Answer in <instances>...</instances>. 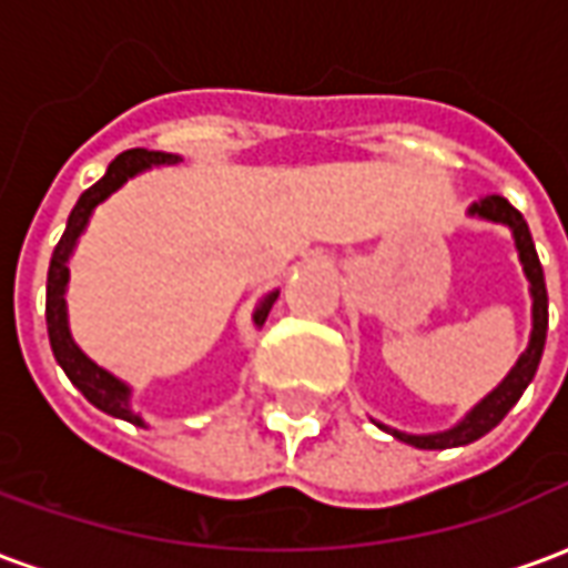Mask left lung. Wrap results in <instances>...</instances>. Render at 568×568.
I'll list each match as a JSON object with an SVG mask.
<instances>
[{"label":"left lung","instance_id":"8db88e82","mask_svg":"<svg viewBox=\"0 0 568 568\" xmlns=\"http://www.w3.org/2000/svg\"><path fill=\"white\" fill-rule=\"evenodd\" d=\"M471 215H480V219H489V222L508 224L514 231V243H517V252H520V261H524L526 280H529V292H532V337H529V346L526 353L517 358V365L511 368V374L493 389V393L480 402L477 407H471L465 414L463 423H456L447 432H435V435H405L398 428L377 426L383 432H389L398 440L405 444H414L419 450H447V447H463V444H471V440L484 438L489 428H496L505 419V414L511 410L524 389L532 383L538 371V362H541V353H545V337H548V288H545V273H541V261H538L536 243H532V234H529V224L520 212L514 210L511 203L499 194H489V197L477 200L471 206Z\"/></svg>","mask_w":568,"mask_h":568}]
</instances>
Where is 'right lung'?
I'll return each instance as SVG.
<instances>
[{"mask_svg":"<svg viewBox=\"0 0 568 568\" xmlns=\"http://www.w3.org/2000/svg\"><path fill=\"white\" fill-rule=\"evenodd\" d=\"M163 163H179V154H163V151H145L133 149L118 154L115 161L109 163L105 175L91 185L75 203V210L69 212L67 231L60 236V243L54 246V255H51V267H48V297H44V320H48V341H51V349H54V358L60 368L67 371V377L75 383L79 389L93 407H100L105 414H112L118 419H128L133 426H142V419L130 410V389L121 381H115L109 371H103L100 365H93L91 358L81 353L79 346L72 344V334H69L67 325V283H69V252L75 246V240L84 231V224L91 219V212L97 203H103L115 187H121L128 182L130 175L142 173L149 166H163ZM273 301H276V292L267 295L255 310V325H264L267 313H271Z\"/></svg>","mask_w":568,"mask_h":568,"instance_id":"add662e5","label":"right lung"}]
</instances>
